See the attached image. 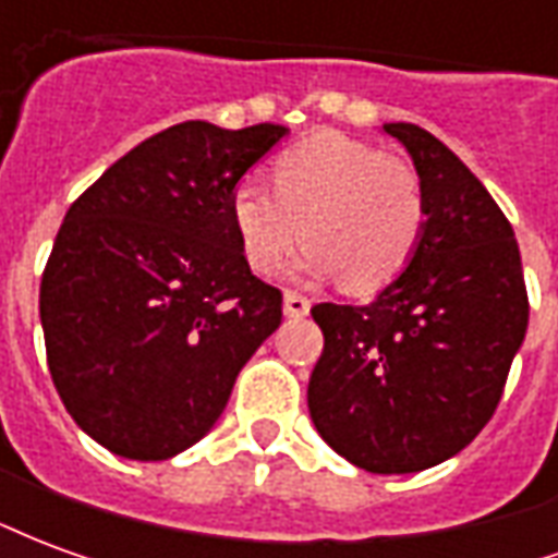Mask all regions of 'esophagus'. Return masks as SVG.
Instances as JSON below:
<instances>
[{"label":"esophagus","instance_id":"1","mask_svg":"<svg viewBox=\"0 0 558 558\" xmlns=\"http://www.w3.org/2000/svg\"><path fill=\"white\" fill-rule=\"evenodd\" d=\"M283 314L290 316V319H302V316L311 314V302L299 295V292L287 290L283 292Z\"/></svg>","mask_w":558,"mask_h":558}]
</instances>
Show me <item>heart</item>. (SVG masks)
<instances>
[{
    "label": "heart",
    "instance_id": "heart-1",
    "mask_svg": "<svg viewBox=\"0 0 558 558\" xmlns=\"http://www.w3.org/2000/svg\"><path fill=\"white\" fill-rule=\"evenodd\" d=\"M271 186L244 179L230 194L239 251L263 278L287 263L304 235L311 244L295 263L299 278H350L362 292L391 283L418 254L427 196L410 160L323 131L278 155Z\"/></svg>",
    "mask_w": 558,
    "mask_h": 558
}]
</instances>
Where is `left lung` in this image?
Masks as SVG:
<instances>
[{
    "mask_svg": "<svg viewBox=\"0 0 558 558\" xmlns=\"http://www.w3.org/2000/svg\"><path fill=\"white\" fill-rule=\"evenodd\" d=\"M403 143L427 196L415 259L374 302L316 304L323 355L307 386L314 427L340 457L403 475L463 451L493 418L529 326L514 230L451 148L410 122Z\"/></svg>",
    "mask_w": 558,
    "mask_h": 558,
    "instance_id": "obj_1",
    "label": "left lung"
}]
</instances>
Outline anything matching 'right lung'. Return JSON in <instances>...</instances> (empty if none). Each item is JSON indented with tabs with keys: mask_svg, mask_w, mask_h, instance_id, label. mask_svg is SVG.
Masks as SVG:
<instances>
[{
	"mask_svg": "<svg viewBox=\"0 0 558 558\" xmlns=\"http://www.w3.org/2000/svg\"><path fill=\"white\" fill-rule=\"evenodd\" d=\"M290 128L182 122L119 158L68 208L41 278L47 364L83 433L128 460L199 442L280 326L230 194Z\"/></svg>",
	"mask_w": 558,
	"mask_h": 558,
	"instance_id": "obj_1",
	"label": "right lung"
}]
</instances>
